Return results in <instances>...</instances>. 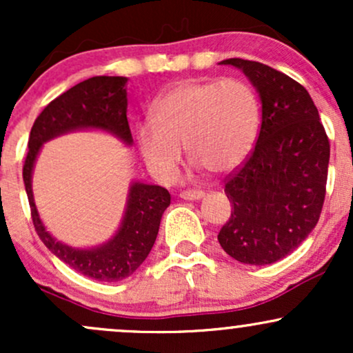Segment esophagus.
I'll return each mask as SVG.
<instances>
[{
	"label": "esophagus",
	"mask_w": 353,
	"mask_h": 353,
	"mask_svg": "<svg viewBox=\"0 0 353 353\" xmlns=\"http://www.w3.org/2000/svg\"><path fill=\"white\" fill-rule=\"evenodd\" d=\"M181 197L185 201H199L204 197V192L202 190H196V189H189V190H182Z\"/></svg>",
	"instance_id": "34e87169"
}]
</instances>
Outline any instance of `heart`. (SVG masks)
<instances>
[{
    "label": "heart",
    "mask_w": 353,
    "mask_h": 353,
    "mask_svg": "<svg viewBox=\"0 0 353 353\" xmlns=\"http://www.w3.org/2000/svg\"><path fill=\"white\" fill-rule=\"evenodd\" d=\"M151 114L136 125V141L163 182L176 179L182 148L209 172L232 171L252 152L261 128L257 96L239 79L179 81L154 101Z\"/></svg>",
    "instance_id": "obj_1"
}]
</instances>
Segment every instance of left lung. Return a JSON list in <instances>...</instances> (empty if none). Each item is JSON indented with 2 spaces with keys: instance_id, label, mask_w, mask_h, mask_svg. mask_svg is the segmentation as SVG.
Listing matches in <instances>:
<instances>
[{
  "instance_id": "1",
  "label": "left lung",
  "mask_w": 353,
  "mask_h": 353,
  "mask_svg": "<svg viewBox=\"0 0 353 353\" xmlns=\"http://www.w3.org/2000/svg\"><path fill=\"white\" fill-rule=\"evenodd\" d=\"M219 64L244 72L262 104L255 148L225 179L234 210L219 232V244L242 264H274L317 225L325 199L329 137L297 81L257 61L230 58Z\"/></svg>"
}]
</instances>
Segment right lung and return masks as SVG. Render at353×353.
Listing matches in <instances>:
<instances>
[{
	"instance_id": "add662e5",
	"label": "right lung",
	"mask_w": 353,
	"mask_h": 353,
	"mask_svg": "<svg viewBox=\"0 0 353 353\" xmlns=\"http://www.w3.org/2000/svg\"><path fill=\"white\" fill-rule=\"evenodd\" d=\"M128 78L94 76L76 84L51 101L36 117L28 141V156L23 165V181L30 201L31 217L43 244L59 261L76 272L99 282H117L137 270L151 252L161 217L171 204V194L161 185L134 181L129 185L123 221L116 234L104 244L78 249L58 241L48 232L39 219L33 197V169L43 144L68 132L98 129L132 145L128 123Z\"/></svg>"
}]
</instances>
